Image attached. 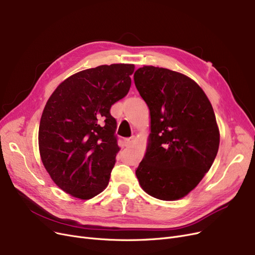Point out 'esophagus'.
Instances as JSON below:
<instances>
[{
    "mask_svg": "<svg viewBox=\"0 0 255 255\" xmlns=\"http://www.w3.org/2000/svg\"><path fill=\"white\" fill-rule=\"evenodd\" d=\"M124 143H125V147H130L132 145V138H125Z\"/></svg>",
    "mask_w": 255,
    "mask_h": 255,
    "instance_id": "esophagus-1",
    "label": "esophagus"
}]
</instances>
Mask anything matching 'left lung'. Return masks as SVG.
<instances>
[{
    "mask_svg": "<svg viewBox=\"0 0 255 255\" xmlns=\"http://www.w3.org/2000/svg\"><path fill=\"white\" fill-rule=\"evenodd\" d=\"M133 77L151 116L148 149L135 175L150 196L177 200L195 189L217 156L220 133L213 106L183 74L145 65Z\"/></svg>",
    "mask_w": 255,
    "mask_h": 255,
    "instance_id": "obj_1",
    "label": "left lung"
}]
</instances>
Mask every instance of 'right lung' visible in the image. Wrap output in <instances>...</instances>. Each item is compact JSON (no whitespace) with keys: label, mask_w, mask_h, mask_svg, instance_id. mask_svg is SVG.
Returning a JSON list of instances; mask_svg holds the SVG:
<instances>
[{"label":"right lung","mask_w":255,"mask_h":255,"mask_svg":"<svg viewBox=\"0 0 255 255\" xmlns=\"http://www.w3.org/2000/svg\"><path fill=\"white\" fill-rule=\"evenodd\" d=\"M133 64L100 65L64 80L40 119V157L53 181L91 199L108 184L120 148L110 108L129 92Z\"/></svg>","instance_id":"add662e5"}]
</instances>
